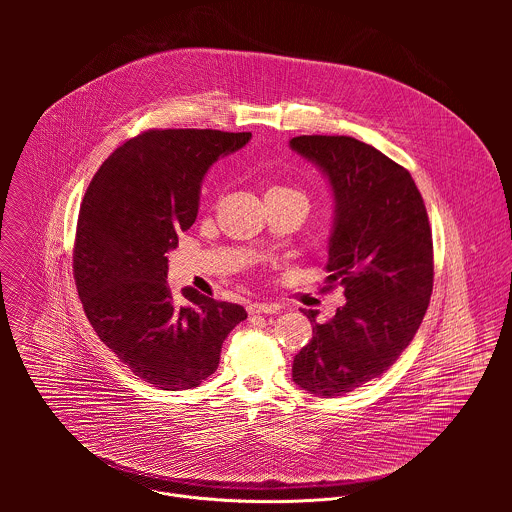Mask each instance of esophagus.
Masks as SVG:
<instances>
[{"label":"esophagus","mask_w":512,"mask_h":512,"mask_svg":"<svg viewBox=\"0 0 512 512\" xmlns=\"http://www.w3.org/2000/svg\"><path fill=\"white\" fill-rule=\"evenodd\" d=\"M278 305H274V303H250L248 305V313L250 315H260V313H278Z\"/></svg>","instance_id":"esophagus-1"}]
</instances>
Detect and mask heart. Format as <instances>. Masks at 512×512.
Instances as JSON below:
<instances>
[{
  "instance_id": "1",
  "label": "heart",
  "mask_w": 512,
  "mask_h": 512,
  "mask_svg": "<svg viewBox=\"0 0 512 512\" xmlns=\"http://www.w3.org/2000/svg\"><path fill=\"white\" fill-rule=\"evenodd\" d=\"M270 193H290V195H299V197H303V193L301 191H295V189H288V187H278V189H272ZM305 199V197H303Z\"/></svg>"
}]
</instances>
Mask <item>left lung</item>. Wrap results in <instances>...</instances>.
I'll list each match as a JSON object with an SVG mask.
<instances>
[{
	"mask_svg": "<svg viewBox=\"0 0 512 512\" xmlns=\"http://www.w3.org/2000/svg\"><path fill=\"white\" fill-rule=\"evenodd\" d=\"M290 147L333 189L327 282L347 297L325 323L305 311L313 337L293 359V382L335 398L386 372L420 329L434 288L432 228L412 175L378 149L349 136H297Z\"/></svg>",
	"mask_w": 512,
	"mask_h": 512,
	"instance_id": "8db88e82",
	"label": "left lung"
}]
</instances>
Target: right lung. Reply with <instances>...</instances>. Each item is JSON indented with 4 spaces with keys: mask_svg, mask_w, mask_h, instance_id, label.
Masks as SVG:
<instances>
[{
    "mask_svg": "<svg viewBox=\"0 0 512 512\" xmlns=\"http://www.w3.org/2000/svg\"><path fill=\"white\" fill-rule=\"evenodd\" d=\"M250 132L147 130L124 142L92 177L76 224L73 272L84 313L120 363L161 390L209 378L246 309L167 286V252L199 211L209 167Z\"/></svg>",
    "mask_w": 512,
    "mask_h": 512,
    "instance_id": "obj_1",
    "label": "right lung"
}]
</instances>
